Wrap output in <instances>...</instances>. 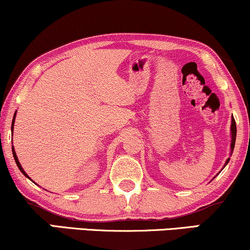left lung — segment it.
<instances>
[{
	"instance_id": "1",
	"label": "left lung",
	"mask_w": 250,
	"mask_h": 250,
	"mask_svg": "<svg viewBox=\"0 0 250 250\" xmlns=\"http://www.w3.org/2000/svg\"><path fill=\"white\" fill-rule=\"evenodd\" d=\"M235 138H236V123H235L234 118H232V125H230V152H233V150H234ZM229 158L226 160L225 166L229 164Z\"/></svg>"
}]
</instances>
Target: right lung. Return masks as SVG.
Returning a JSON list of instances; mask_svg holds the SVG:
<instances>
[{
	"mask_svg": "<svg viewBox=\"0 0 250 250\" xmlns=\"http://www.w3.org/2000/svg\"><path fill=\"white\" fill-rule=\"evenodd\" d=\"M15 116H16V113H15V115H14V119H12V125H11V130L14 131V123H15ZM12 154H14V158H15V162H16V164H17V166H18V168L21 169V172L23 173V174L26 176V178H28V175L26 174V173H25V170L23 169V167H21V163H20V160H18V158H17V156H16V152H15V150H14V146H12ZM30 179V178H28Z\"/></svg>",
	"mask_w": 250,
	"mask_h": 250,
	"instance_id": "obj_1",
	"label": "right lung"
}]
</instances>
